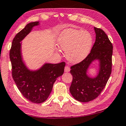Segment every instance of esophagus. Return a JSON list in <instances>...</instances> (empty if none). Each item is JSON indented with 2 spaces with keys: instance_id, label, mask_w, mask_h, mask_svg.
Wrapping results in <instances>:
<instances>
[{
  "instance_id": "1",
  "label": "esophagus",
  "mask_w": 126,
  "mask_h": 126,
  "mask_svg": "<svg viewBox=\"0 0 126 126\" xmlns=\"http://www.w3.org/2000/svg\"><path fill=\"white\" fill-rule=\"evenodd\" d=\"M69 71H70V68H69V67L68 66V65L65 66L64 68V72H69Z\"/></svg>"
}]
</instances>
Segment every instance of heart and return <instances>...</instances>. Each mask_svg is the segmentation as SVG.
<instances>
[{"instance_id": "obj_1", "label": "heart", "mask_w": 126, "mask_h": 126, "mask_svg": "<svg viewBox=\"0 0 126 126\" xmlns=\"http://www.w3.org/2000/svg\"><path fill=\"white\" fill-rule=\"evenodd\" d=\"M93 44L92 35L81 30L67 29L59 35L58 45L65 51V57L69 62L77 63L87 57Z\"/></svg>"}]
</instances>
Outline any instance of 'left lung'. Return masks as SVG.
<instances>
[{
  "label": "left lung",
  "mask_w": 126,
  "mask_h": 126,
  "mask_svg": "<svg viewBox=\"0 0 126 126\" xmlns=\"http://www.w3.org/2000/svg\"><path fill=\"white\" fill-rule=\"evenodd\" d=\"M95 41L91 52L81 62L71 67L73 79L69 91L73 97L82 102L96 98L104 89L111 73L112 45L105 32L94 28ZM98 60L100 68L96 77L90 78L86 74L90 65Z\"/></svg>",
  "instance_id": "left-lung-1"
}]
</instances>
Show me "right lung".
I'll return each instance as SVG.
<instances>
[{
	"instance_id": "1",
	"label": "right lung",
	"mask_w": 126,
	"mask_h": 126,
	"mask_svg": "<svg viewBox=\"0 0 126 126\" xmlns=\"http://www.w3.org/2000/svg\"><path fill=\"white\" fill-rule=\"evenodd\" d=\"M38 21L28 24L15 35L9 51L13 79L22 95L31 102L40 104L46 100L51 92L53 84L63 74L65 62L46 63L36 71H31L22 61L20 42L31 32Z\"/></svg>"
}]
</instances>
